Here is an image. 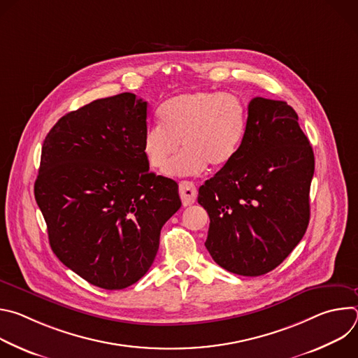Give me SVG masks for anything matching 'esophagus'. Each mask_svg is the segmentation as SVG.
I'll list each match as a JSON object with an SVG mask.
<instances>
[{"label":"esophagus","instance_id":"esophagus-1","mask_svg":"<svg viewBox=\"0 0 358 358\" xmlns=\"http://www.w3.org/2000/svg\"><path fill=\"white\" fill-rule=\"evenodd\" d=\"M196 194H198V191L192 182H189V181L180 182V196H181L184 207L192 206L196 199Z\"/></svg>","mask_w":358,"mask_h":358}]
</instances>
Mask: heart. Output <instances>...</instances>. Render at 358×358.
Segmentation results:
<instances>
[{
	"instance_id": "1",
	"label": "heart",
	"mask_w": 358,
	"mask_h": 358,
	"mask_svg": "<svg viewBox=\"0 0 358 358\" xmlns=\"http://www.w3.org/2000/svg\"><path fill=\"white\" fill-rule=\"evenodd\" d=\"M159 124L145 130L141 152L156 171L198 176L221 169L236 155L246 131V108L234 93L196 90L174 96L160 106Z\"/></svg>"
}]
</instances>
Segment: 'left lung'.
Wrapping results in <instances>:
<instances>
[{
  "mask_svg": "<svg viewBox=\"0 0 358 358\" xmlns=\"http://www.w3.org/2000/svg\"><path fill=\"white\" fill-rule=\"evenodd\" d=\"M297 120L286 101L253 97L235 157L199 187L210 215L206 246L228 272L273 271L308 229L315 155Z\"/></svg>",
  "mask_w": 358,
  "mask_h": 358,
  "instance_id": "left-lung-1",
  "label": "left lung"
}]
</instances>
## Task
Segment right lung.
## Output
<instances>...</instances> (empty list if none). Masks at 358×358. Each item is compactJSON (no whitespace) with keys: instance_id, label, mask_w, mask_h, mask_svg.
Here are the masks:
<instances>
[{"instance_id":"right-lung-1","label":"right lung","mask_w":358,"mask_h":358,"mask_svg":"<svg viewBox=\"0 0 358 358\" xmlns=\"http://www.w3.org/2000/svg\"><path fill=\"white\" fill-rule=\"evenodd\" d=\"M145 130L147 101L126 92L65 115L42 145L34 192L50 248L106 290L145 275L163 225L181 207L178 184L148 171Z\"/></svg>"}]
</instances>
